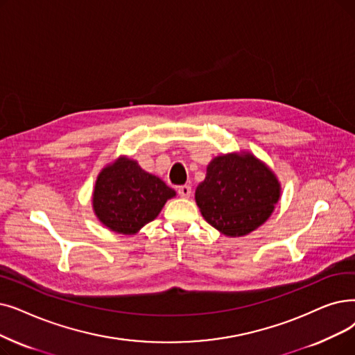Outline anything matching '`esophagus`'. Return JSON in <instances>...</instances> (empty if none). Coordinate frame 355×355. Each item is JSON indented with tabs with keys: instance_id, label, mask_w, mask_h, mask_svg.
Listing matches in <instances>:
<instances>
[{
	"instance_id": "esophagus-1",
	"label": "esophagus",
	"mask_w": 355,
	"mask_h": 355,
	"mask_svg": "<svg viewBox=\"0 0 355 355\" xmlns=\"http://www.w3.org/2000/svg\"><path fill=\"white\" fill-rule=\"evenodd\" d=\"M178 194L182 197V198H189L191 196V187L190 186H180L178 187Z\"/></svg>"
}]
</instances>
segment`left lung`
Here are the masks:
<instances>
[{
    "mask_svg": "<svg viewBox=\"0 0 355 355\" xmlns=\"http://www.w3.org/2000/svg\"><path fill=\"white\" fill-rule=\"evenodd\" d=\"M279 197L275 175L250 153L214 158L196 190L203 218L227 236H242L263 225Z\"/></svg>",
    "mask_w": 355,
    "mask_h": 355,
    "instance_id": "8db88e82",
    "label": "left lung"
}]
</instances>
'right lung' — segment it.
Returning a JSON list of instances; mask_svg holds the SVG:
<instances>
[{
  "label": "right lung",
  "mask_w": 355,
  "mask_h": 355,
  "mask_svg": "<svg viewBox=\"0 0 355 355\" xmlns=\"http://www.w3.org/2000/svg\"><path fill=\"white\" fill-rule=\"evenodd\" d=\"M175 191L129 158H120L100 173L92 206L100 222L117 234L132 235L159 214Z\"/></svg>",
  "instance_id": "1"
}]
</instances>
